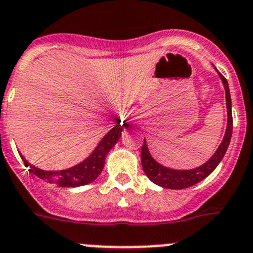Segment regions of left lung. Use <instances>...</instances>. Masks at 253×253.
Here are the masks:
<instances>
[{"mask_svg":"<svg viewBox=\"0 0 253 253\" xmlns=\"http://www.w3.org/2000/svg\"><path fill=\"white\" fill-rule=\"evenodd\" d=\"M220 75L221 81H223L224 87H225V98H227V109H228V126L227 131H225V136H224L223 141H221L220 146L218 150L215 151L210 159L203 164L199 168L190 169V170H174V169H169L166 167L160 166L155 160L151 158L150 153H149L148 145L144 140L141 148V164L142 169H144L145 174L158 186H162L164 188H170V190H182V188H187L193 186V184L199 183L200 181H203L208 177L210 173L214 170L218 164L220 163V160L223 159L224 154L227 151L228 146H229L230 137H232L233 131V117H232V100H230V93L229 86H228L227 79L224 78L223 75Z\"/></svg>","mask_w":253,"mask_h":253,"instance_id":"8db88e82","label":"left lung"}]
</instances>
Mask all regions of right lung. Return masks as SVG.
I'll list each match as a JSON object with an SVG mask.
<instances>
[{
    "mask_svg": "<svg viewBox=\"0 0 253 253\" xmlns=\"http://www.w3.org/2000/svg\"><path fill=\"white\" fill-rule=\"evenodd\" d=\"M120 124L121 121L103 137V140L96 146L95 150L90 154L83 163L72 167V168L65 169V170H57V172H48V170H42V169L32 166L23 157H21V159L24 160L26 167H29L30 172L34 173L37 177H39L43 181L57 184L60 187L84 186V184L90 183V182H93L94 179L98 178V175L102 173L105 157H107L108 151L116 145V142L118 141L121 132L124 129L125 125L121 126Z\"/></svg>",
    "mask_w": 253,
    "mask_h": 253,
    "instance_id": "add662e5",
    "label": "right lung"
}]
</instances>
